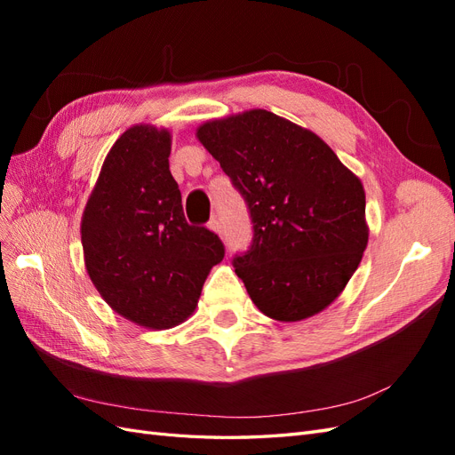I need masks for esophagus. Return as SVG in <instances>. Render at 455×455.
Instances as JSON below:
<instances>
[{
	"instance_id": "34e87169",
	"label": "esophagus",
	"mask_w": 455,
	"mask_h": 455,
	"mask_svg": "<svg viewBox=\"0 0 455 455\" xmlns=\"http://www.w3.org/2000/svg\"><path fill=\"white\" fill-rule=\"evenodd\" d=\"M209 229H212L214 233H218V235H222V224H220V220H218V218H211Z\"/></svg>"
}]
</instances>
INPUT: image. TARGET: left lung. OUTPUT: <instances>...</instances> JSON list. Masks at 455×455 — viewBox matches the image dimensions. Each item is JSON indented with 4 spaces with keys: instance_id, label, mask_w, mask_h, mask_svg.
<instances>
[{
    "instance_id": "8db88e82",
    "label": "left lung",
    "mask_w": 455,
    "mask_h": 455,
    "mask_svg": "<svg viewBox=\"0 0 455 455\" xmlns=\"http://www.w3.org/2000/svg\"><path fill=\"white\" fill-rule=\"evenodd\" d=\"M197 139L249 206L252 243L233 267L256 307L283 323L328 307L368 243L359 178L315 132L266 109L204 123Z\"/></svg>"
}]
</instances>
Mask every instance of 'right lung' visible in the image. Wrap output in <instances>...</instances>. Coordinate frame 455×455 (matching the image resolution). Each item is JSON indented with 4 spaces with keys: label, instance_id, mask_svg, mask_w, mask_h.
<instances>
[{
    "label": "right lung",
    "instance_id": "add662e5",
    "mask_svg": "<svg viewBox=\"0 0 455 455\" xmlns=\"http://www.w3.org/2000/svg\"><path fill=\"white\" fill-rule=\"evenodd\" d=\"M171 132L136 125L109 149L81 220L85 267L106 304L154 330L196 311L226 249L211 229L189 226L169 171Z\"/></svg>",
    "mask_w": 455,
    "mask_h": 455
}]
</instances>
